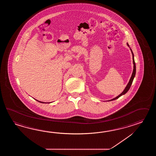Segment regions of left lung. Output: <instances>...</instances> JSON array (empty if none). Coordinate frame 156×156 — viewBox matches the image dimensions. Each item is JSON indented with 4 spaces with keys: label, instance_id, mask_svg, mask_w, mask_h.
Masks as SVG:
<instances>
[{
    "label": "left lung",
    "instance_id": "left-lung-1",
    "mask_svg": "<svg viewBox=\"0 0 156 156\" xmlns=\"http://www.w3.org/2000/svg\"><path fill=\"white\" fill-rule=\"evenodd\" d=\"M127 46L129 47L130 48L129 46V44H128V43H127ZM130 50L131 51V52H132V56H133V73L132 74V76H131V77H130V79L129 80V83H128V84H127V85H126V88L124 89V90H123V92L121 93L120 94H119L118 96H116L115 98H113L112 99L109 100H108V101H113V100H114L117 99H118L119 97H120L121 96H122L123 95H124L125 94H126L127 92H128V91L129 90L130 87V86L132 85V83H133V80H134V77L136 76V63H135V61H134V54H133V52L132 50V49L130 48Z\"/></svg>",
    "mask_w": 156,
    "mask_h": 156
}]
</instances>
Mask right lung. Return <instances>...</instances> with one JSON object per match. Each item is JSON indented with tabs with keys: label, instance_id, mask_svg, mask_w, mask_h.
Returning a JSON list of instances; mask_svg holds the SVG:
<instances>
[{
	"label": "right lung",
	"instance_id": "obj_1",
	"mask_svg": "<svg viewBox=\"0 0 156 156\" xmlns=\"http://www.w3.org/2000/svg\"><path fill=\"white\" fill-rule=\"evenodd\" d=\"M37 101H38V102H40V103H44V102H42V101H38V100H36Z\"/></svg>",
	"mask_w": 156,
	"mask_h": 156
}]
</instances>
